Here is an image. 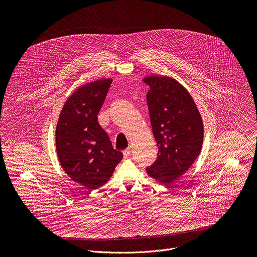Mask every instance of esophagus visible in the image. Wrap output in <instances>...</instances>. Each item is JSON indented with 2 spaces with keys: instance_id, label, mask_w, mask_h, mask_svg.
Masks as SVG:
<instances>
[{
  "instance_id": "34e87169",
  "label": "esophagus",
  "mask_w": 257,
  "mask_h": 257,
  "mask_svg": "<svg viewBox=\"0 0 257 257\" xmlns=\"http://www.w3.org/2000/svg\"><path fill=\"white\" fill-rule=\"evenodd\" d=\"M123 155H124V158L127 159V158L131 155V149H126V150L123 152Z\"/></svg>"
}]
</instances>
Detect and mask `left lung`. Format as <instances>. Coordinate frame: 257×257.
I'll return each mask as SVG.
<instances>
[{"instance_id": "8db88e82", "label": "left lung", "mask_w": 257, "mask_h": 257, "mask_svg": "<svg viewBox=\"0 0 257 257\" xmlns=\"http://www.w3.org/2000/svg\"><path fill=\"white\" fill-rule=\"evenodd\" d=\"M150 86L146 94L158 159L146 173L165 185L179 179L193 165L203 142V122L189 91L169 76L142 78Z\"/></svg>"}]
</instances>
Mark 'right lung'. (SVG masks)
Here are the masks:
<instances>
[{"label":"right lung","instance_id":"1","mask_svg":"<svg viewBox=\"0 0 257 257\" xmlns=\"http://www.w3.org/2000/svg\"><path fill=\"white\" fill-rule=\"evenodd\" d=\"M112 78L83 84L66 100L56 127V151L65 173L87 189L104 185L123 154L97 122Z\"/></svg>","mask_w":257,"mask_h":257}]
</instances>
